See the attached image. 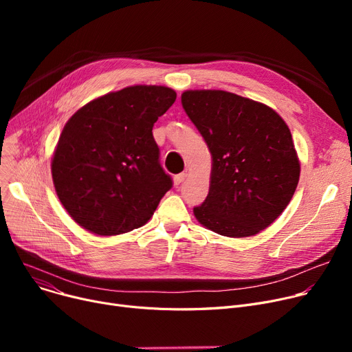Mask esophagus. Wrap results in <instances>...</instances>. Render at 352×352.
I'll use <instances>...</instances> for the list:
<instances>
[{"label":"esophagus","mask_w":352,"mask_h":352,"mask_svg":"<svg viewBox=\"0 0 352 352\" xmlns=\"http://www.w3.org/2000/svg\"><path fill=\"white\" fill-rule=\"evenodd\" d=\"M186 178H187V173H181V174L174 177V184H175V186H181V184L186 181Z\"/></svg>","instance_id":"esophagus-1"}]
</instances>
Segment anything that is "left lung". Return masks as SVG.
<instances>
[{
  "label": "left lung",
  "instance_id": "8db88e82",
  "mask_svg": "<svg viewBox=\"0 0 352 352\" xmlns=\"http://www.w3.org/2000/svg\"><path fill=\"white\" fill-rule=\"evenodd\" d=\"M182 108L212 158L210 191L194 215L224 236H252L289 204L300 181V160L278 113L223 89H188Z\"/></svg>",
  "mask_w": 352,
  "mask_h": 352
}]
</instances>
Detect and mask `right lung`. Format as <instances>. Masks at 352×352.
Returning a JSON list of instances; mask_svg holds the SVG:
<instances>
[{"mask_svg": "<svg viewBox=\"0 0 352 352\" xmlns=\"http://www.w3.org/2000/svg\"><path fill=\"white\" fill-rule=\"evenodd\" d=\"M177 98L164 85H133L89 101L64 125L51 160L69 217L102 236L146 224L173 181L160 165L153 126Z\"/></svg>", "mask_w": 352, "mask_h": 352, "instance_id": "1", "label": "right lung"}]
</instances>
